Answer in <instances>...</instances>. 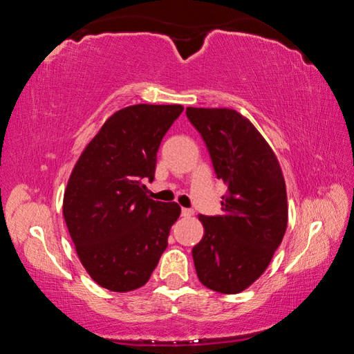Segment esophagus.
I'll use <instances>...</instances> for the list:
<instances>
[{"label":"esophagus","instance_id":"1","mask_svg":"<svg viewBox=\"0 0 354 354\" xmlns=\"http://www.w3.org/2000/svg\"><path fill=\"white\" fill-rule=\"evenodd\" d=\"M181 214H183V217H192V215H194V209H189V207H183V211H181Z\"/></svg>","mask_w":354,"mask_h":354}]
</instances>
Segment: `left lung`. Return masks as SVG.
I'll return each instance as SVG.
<instances>
[{"mask_svg": "<svg viewBox=\"0 0 354 354\" xmlns=\"http://www.w3.org/2000/svg\"><path fill=\"white\" fill-rule=\"evenodd\" d=\"M214 171L227 185L221 215H198L205 236L192 250L207 289L239 293L266 272L287 227V194L273 149L250 120L232 109L187 107Z\"/></svg>", "mask_w": 354, "mask_h": 354, "instance_id": "left-lung-1", "label": "left lung"}]
</instances>
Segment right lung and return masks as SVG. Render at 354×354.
<instances>
[{"instance_id":"obj_1","label":"right lung","mask_w":354,"mask_h":354,"mask_svg":"<svg viewBox=\"0 0 354 354\" xmlns=\"http://www.w3.org/2000/svg\"><path fill=\"white\" fill-rule=\"evenodd\" d=\"M183 111L179 104L117 111L71 171L64 218L84 268L104 289L147 284L167 248L181 207L151 200L142 181L154 179L160 142Z\"/></svg>"}]
</instances>
